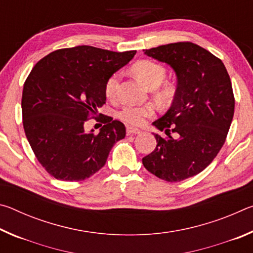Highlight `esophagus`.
Segmentation results:
<instances>
[{
    "label": "esophagus",
    "instance_id": "1",
    "mask_svg": "<svg viewBox=\"0 0 253 253\" xmlns=\"http://www.w3.org/2000/svg\"><path fill=\"white\" fill-rule=\"evenodd\" d=\"M126 131H127V135H136V134H140V132H142V130L138 129V128L132 127V126H127Z\"/></svg>",
    "mask_w": 253,
    "mask_h": 253
}]
</instances>
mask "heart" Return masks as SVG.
I'll return each mask as SVG.
<instances>
[{
	"label": "heart",
	"instance_id": "heart-1",
	"mask_svg": "<svg viewBox=\"0 0 253 253\" xmlns=\"http://www.w3.org/2000/svg\"><path fill=\"white\" fill-rule=\"evenodd\" d=\"M132 72L137 77L140 83L146 85L149 89H155L160 87L166 77V71L164 67L160 63H156L151 60H144L132 67ZM119 80L121 75H111L106 83L105 91L106 96L109 99H114L117 95ZM161 96L163 98H169L170 96V88L164 87L161 90ZM154 114V108L152 106H126L119 111L118 116L122 121L126 122L130 125H143L146 118L151 117Z\"/></svg>",
	"mask_w": 253,
	"mask_h": 253
}]
</instances>
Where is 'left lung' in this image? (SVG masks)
Segmentation results:
<instances>
[{
  "instance_id": "obj_1",
  "label": "left lung",
  "mask_w": 253,
  "mask_h": 253,
  "mask_svg": "<svg viewBox=\"0 0 253 253\" xmlns=\"http://www.w3.org/2000/svg\"><path fill=\"white\" fill-rule=\"evenodd\" d=\"M144 53L172 68L177 87L172 106L153 123L168 137L153 132L156 148L143 164L164 181H183L202 172L223 146L234 114L232 84L223 62L192 42L160 45Z\"/></svg>"
}]
</instances>
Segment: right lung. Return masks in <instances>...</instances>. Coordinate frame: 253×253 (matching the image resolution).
<instances>
[{"mask_svg": "<svg viewBox=\"0 0 253 253\" xmlns=\"http://www.w3.org/2000/svg\"><path fill=\"white\" fill-rule=\"evenodd\" d=\"M135 54L78 45L53 51L33 67L23 85V127L38 161L53 177H90L125 137V125L109 116H101L105 125L98 134L85 131L84 123L105 104L109 77Z\"/></svg>", "mask_w": 253, "mask_h": 253, "instance_id": "obj_1", "label": "right lung"}]
</instances>
